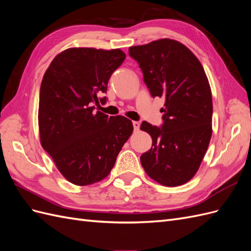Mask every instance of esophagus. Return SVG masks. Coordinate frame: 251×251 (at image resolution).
I'll list each match as a JSON object with an SVG mask.
<instances>
[{
    "label": "esophagus",
    "instance_id": "obj_1",
    "mask_svg": "<svg viewBox=\"0 0 251 251\" xmlns=\"http://www.w3.org/2000/svg\"><path fill=\"white\" fill-rule=\"evenodd\" d=\"M133 126H134V131H138L140 127V124L138 121H133Z\"/></svg>",
    "mask_w": 251,
    "mask_h": 251
}]
</instances>
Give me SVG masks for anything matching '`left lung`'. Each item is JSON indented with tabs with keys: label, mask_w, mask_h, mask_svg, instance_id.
Segmentation results:
<instances>
[{
	"label": "left lung",
	"mask_w": 251,
	"mask_h": 251,
	"mask_svg": "<svg viewBox=\"0 0 251 251\" xmlns=\"http://www.w3.org/2000/svg\"><path fill=\"white\" fill-rule=\"evenodd\" d=\"M153 97L165 100L161 127L143 121L151 148L140 157L149 176L164 186H179L198 172L211 138L212 98L199 59L183 44L161 39L128 48Z\"/></svg>",
	"instance_id": "left-lung-1"
}]
</instances>
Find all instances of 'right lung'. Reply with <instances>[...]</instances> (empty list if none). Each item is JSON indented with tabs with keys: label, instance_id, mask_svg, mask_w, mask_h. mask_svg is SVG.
<instances>
[{
	"label": "right lung",
	"instance_id": "1",
	"mask_svg": "<svg viewBox=\"0 0 251 251\" xmlns=\"http://www.w3.org/2000/svg\"><path fill=\"white\" fill-rule=\"evenodd\" d=\"M126 58L120 49L69 48L57 54L44 74L40 90L42 147L71 183L85 186L110 174L133 133L125 116L95 111L112 73ZM107 98H100L104 102Z\"/></svg>",
	"mask_w": 251,
	"mask_h": 251
}]
</instances>
